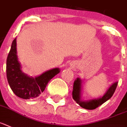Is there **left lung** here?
I'll use <instances>...</instances> for the list:
<instances>
[{
  "mask_svg": "<svg viewBox=\"0 0 127 127\" xmlns=\"http://www.w3.org/2000/svg\"><path fill=\"white\" fill-rule=\"evenodd\" d=\"M82 80L80 78H77L74 82L73 84V89L72 95H73V99L76 101L77 104L83 108L87 110H94L96 108L99 107V106L107 101L110 99L114 95V92L116 91V89L118 86V82H114V84L110 86V87L108 89L105 94L100 98L98 99H91L89 100H81V90H82Z\"/></svg>",
  "mask_w": 127,
  "mask_h": 127,
  "instance_id": "left-lung-1",
  "label": "left lung"
}]
</instances>
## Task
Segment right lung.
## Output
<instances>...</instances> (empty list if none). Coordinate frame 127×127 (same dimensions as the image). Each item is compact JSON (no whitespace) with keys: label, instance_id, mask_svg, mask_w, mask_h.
<instances>
[{"label":"right lung","instance_id":"right-lung-1","mask_svg":"<svg viewBox=\"0 0 127 127\" xmlns=\"http://www.w3.org/2000/svg\"><path fill=\"white\" fill-rule=\"evenodd\" d=\"M16 46V38H15L6 60L8 84L17 97L23 99H34L43 92L49 82L60 71L59 68H54L34 78L28 76L21 71V65L17 55Z\"/></svg>","mask_w":127,"mask_h":127}]
</instances>
